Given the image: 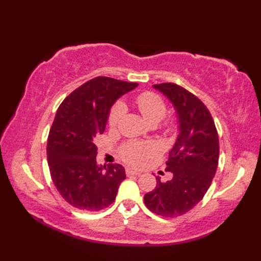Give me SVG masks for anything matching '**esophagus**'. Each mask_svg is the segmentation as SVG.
<instances>
[{
    "mask_svg": "<svg viewBox=\"0 0 261 261\" xmlns=\"http://www.w3.org/2000/svg\"><path fill=\"white\" fill-rule=\"evenodd\" d=\"M125 173H126V175H127V176H131V175H140V174H141V171H139V170H136V169L127 168V169L125 170Z\"/></svg>",
    "mask_w": 261,
    "mask_h": 261,
    "instance_id": "34e87169",
    "label": "esophagus"
}]
</instances>
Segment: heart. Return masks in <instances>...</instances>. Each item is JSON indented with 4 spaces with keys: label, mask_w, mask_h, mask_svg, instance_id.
<instances>
[{
    "label": "heart",
    "mask_w": 261,
    "mask_h": 261,
    "mask_svg": "<svg viewBox=\"0 0 261 261\" xmlns=\"http://www.w3.org/2000/svg\"><path fill=\"white\" fill-rule=\"evenodd\" d=\"M135 103L138 110L140 111L143 118H145L150 124H156L159 121H162L166 114V104L158 96L157 94L152 92H145L137 95L135 98ZM125 113V107L123 103L118 102L113 105L109 114V124L111 126H115L119 123L122 116ZM166 125L168 127L171 125V122H166ZM158 147L154 142H130L125 145L121 150V154L127 163L132 165H139L147 157L156 153Z\"/></svg>",
    "instance_id": "obj_1"
}]
</instances>
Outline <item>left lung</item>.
I'll return each instance as SVG.
<instances>
[{"label": "left lung", "mask_w": 261, "mask_h": 261, "mask_svg": "<svg viewBox=\"0 0 261 261\" xmlns=\"http://www.w3.org/2000/svg\"><path fill=\"white\" fill-rule=\"evenodd\" d=\"M153 88L173 104L178 136L166 163L173 178L163 182L157 177L154 190L143 199L151 212L175 218L192 210L207 192L218 168L219 137L207 108L191 92L173 83Z\"/></svg>", "instance_id": "obj_1"}]
</instances>
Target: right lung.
<instances>
[{"label":"right lung","instance_id":"add662e5","mask_svg":"<svg viewBox=\"0 0 261 261\" xmlns=\"http://www.w3.org/2000/svg\"><path fill=\"white\" fill-rule=\"evenodd\" d=\"M137 83L95 77L66 97L57 110L47 141V159L55 186L76 208L96 212L112 204L125 170L120 164L96 162V137L108 123L116 99Z\"/></svg>","mask_w":261,"mask_h":261}]
</instances>
